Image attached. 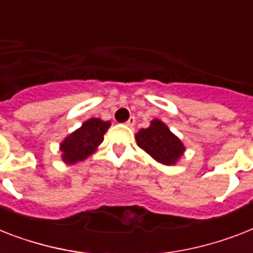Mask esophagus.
Wrapping results in <instances>:
<instances>
[{
	"label": "esophagus",
	"instance_id": "34e87169",
	"mask_svg": "<svg viewBox=\"0 0 253 253\" xmlns=\"http://www.w3.org/2000/svg\"><path fill=\"white\" fill-rule=\"evenodd\" d=\"M126 126L128 127L135 126V117H130V118H128V121L126 122Z\"/></svg>",
	"mask_w": 253,
	"mask_h": 253
}]
</instances>
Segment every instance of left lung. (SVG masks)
<instances>
[{
    "label": "left lung",
    "mask_w": 253,
    "mask_h": 253,
    "mask_svg": "<svg viewBox=\"0 0 253 253\" xmlns=\"http://www.w3.org/2000/svg\"><path fill=\"white\" fill-rule=\"evenodd\" d=\"M136 144L162 165L174 166L184 155L186 147L161 120L151 121L147 128L135 133Z\"/></svg>",
    "instance_id": "obj_1"
}]
</instances>
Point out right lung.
<instances>
[{
  "label": "right lung",
  "instance_id": "add662e5",
  "mask_svg": "<svg viewBox=\"0 0 253 253\" xmlns=\"http://www.w3.org/2000/svg\"><path fill=\"white\" fill-rule=\"evenodd\" d=\"M112 123L100 118H89L79 128L67 135L59 144L61 159L67 165H74L89 157L104 141V135Z\"/></svg>",
  "mask_w": 253,
  "mask_h": 253
}]
</instances>
